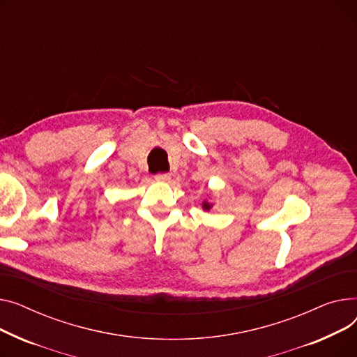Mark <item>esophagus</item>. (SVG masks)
I'll return each mask as SVG.
<instances>
[{"instance_id":"esophagus-1","label":"esophagus","mask_w":357,"mask_h":357,"mask_svg":"<svg viewBox=\"0 0 357 357\" xmlns=\"http://www.w3.org/2000/svg\"><path fill=\"white\" fill-rule=\"evenodd\" d=\"M157 181H161V183H164V181H169L170 178H172V176L169 174V173H158V174H155V177H154Z\"/></svg>"}]
</instances>
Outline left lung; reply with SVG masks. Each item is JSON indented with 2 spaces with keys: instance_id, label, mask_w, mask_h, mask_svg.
<instances>
[{
  "instance_id": "left-lung-1",
  "label": "left lung",
  "mask_w": 357,
  "mask_h": 357,
  "mask_svg": "<svg viewBox=\"0 0 357 357\" xmlns=\"http://www.w3.org/2000/svg\"><path fill=\"white\" fill-rule=\"evenodd\" d=\"M212 206H213L212 203H208V202H206V200L203 202V208H204V211H211Z\"/></svg>"
}]
</instances>
